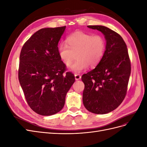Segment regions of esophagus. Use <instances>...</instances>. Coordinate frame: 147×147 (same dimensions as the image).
<instances>
[{
	"label": "esophagus",
	"instance_id": "1",
	"mask_svg": "<svg viewBox=\"0 0 147 147\" xmlns=\"http://www.w3.org/2000/svg\"><path fill=\"white\" fill-rule=\"evenodd\" d=\"M75 78L76 80H80L81 78V75L80 74H75Z\"/></svg>",
	"mask_w": 147,
	"mask_h": 147
}]
</instances>
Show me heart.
I'll return each mask as SVG.
<instances>
[{
  "label": "heart",
  "instance_id": "heart-1",
  "mask_svg": "<svg viewBox=\"0 0 147 147\" xmlns=\"http://www.w3.org/2000/svg\"><path fill=\"white\" fill-rule=\"evenodd\" d=\"M67 45L62 43L58 47L60 59L67 66L70 67L75 59L77 60L71 67L75 72H81L86 69L89 65L96 66L104 57L106 42L101 35L78 30L70 34L66 39Z\"/></svg>",
  "mask_w": 147,
  "mask_h": 147
}]
</instances>
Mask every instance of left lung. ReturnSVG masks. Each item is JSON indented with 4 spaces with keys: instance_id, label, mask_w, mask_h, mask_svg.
<instances>
[{
    "instance_id": "8db88e82",
    "label": "left lung",
    "mask_w": 147,
    "mask_h": 147,
    "mask_svg": "<svg viewBox=\"0 0 147 147\" xmlns=\"http://www.w3.org/2000/svg\"><path fill=\"white\" fill-rule=\"evenodd\" d=\"M105 35L104 57L96 68L83 74V102L96 114H105L116 109L125 97L131 74V61L126 43L115 31L103 26H88Z\"/></svg>"
}]
</instances>
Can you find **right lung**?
<instances>
[{
  "mask_svg": "<svg viewBox=\"0 0 147 147\" xmlns=\"http://www.w3.org/2000/svg\"><path fill=\"white\" fill-rule=\"evenodd\" d=\"M66 26L43 28L34 33L22 47L18 78L26 101L35 113L43 116L63 109L65 96L75 82L60 59L58 42Z\"/></svg>",
  "mask_w": 147,
  "mask_h": 147,
  "instance_id": "1",
  "label": "right lung"
}]
</instances>
